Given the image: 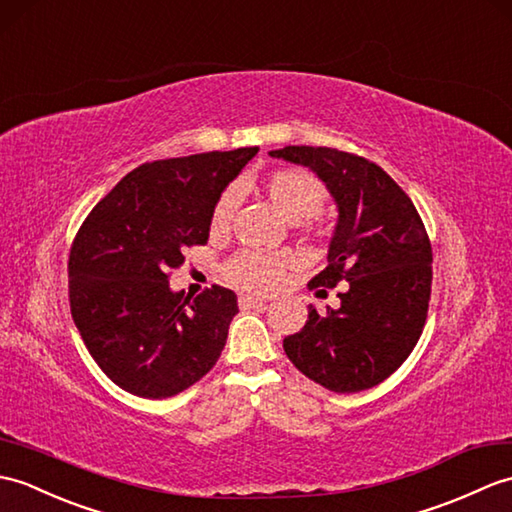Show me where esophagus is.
I'll list each match as a JSON object with an SVG mask.
<instances>
[{
    "mask_svg": "<svg viewBox=\"0 0 512 512\" xmlns=\"http://www.w3.org/2000/svg\"><path fill=\"white\" fill-rule=\"evenodd\" d=\"M237 305H240L242 310H251V307L264 305V299H259V296H253V294H242L240 299H237Z\"/></svg>",
    "mask_w": 512,
    "mask_h": 512,
    "instance_id": "esophagus-1",
    "label": "esophagus"
}]
</instances>
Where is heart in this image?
I'll list each match as a JSON object with an SVG mask.
<instances>
[{
    "instance_id": "obj_1",
    "label": "heart",
    "mask_w": 512,
    "mask_h": 512,
    "mask_svg": "<svg viewBox=\"0 0 512 512\" xmlns=\"http://www.w3.org/2000/svg\"><path fill=\"white\" fill-rule=\"evenodd\" d=\"M259 187L285 220L296 222L303 229H307V222L323 209L327 200L325 183L312 172L299 168L270 172L261 178ZM235 202L237 198L233 189H227L218 198L209 218V231L213 235H220L229 229ZM285 268H288V257L281 253L242 251L229 259V264L224 266V275L242 290L268 292L277 288L285 275Z\"/></svg>"
}]
</instances>
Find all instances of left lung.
<instances>
[{
	"label": "left lung",
	"instance_id": "8db88e82",
	"mask_svg": "<svg viewBox=\"0 0 512 512\" xmlns=\"http://www.w3.org/2000/svg\"><path fill=\"white\" fill-rule=\"evenodd\" d=\"M270 157L318 174L338 205L329 266L310 288H336L340 307L310 305L283 351L312 382L334 392L382 384L406 362L423 334L432 294V244L408 194L377 163L336 148L285 146Z\"/></svg>",
	"mask_w": 512,
	"mask_h": 512
}]
</instances>
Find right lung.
<instances>
[{"label":"right lung","instance_id":"right-lung-1","mask_svg":"<svg viewBox=\"0 0 512 512\" xmlns=\"http://www.w3.org/2000/svg\"><path fill=\"white\" fill-rule=\"evenodd\" d=\"M259 148L150 161L128 172L69 251L71 318L104 375L130 395L165 399L205 377L227 344L237 296L222 285L170 290L187 246L207 244L220 194Z\"/></svg>","mask_w":512,"mask_h":512}]
</instances>
